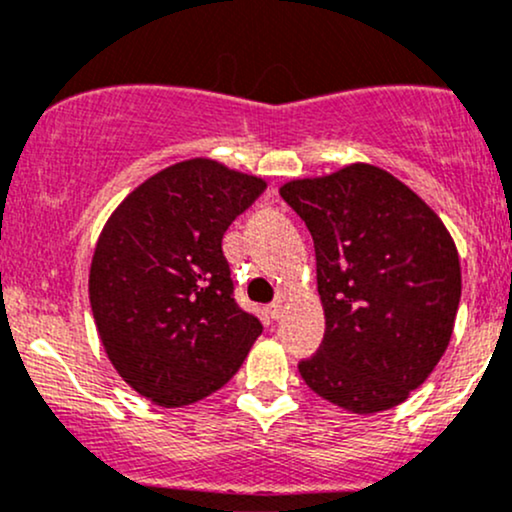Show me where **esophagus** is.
Wrapping results in <instances>:
<instances>
[{
  "label": "esophagus",
  "instance_id": "34e87169",
  "mask_svg": "<svg viewBox=\"0 0 512 512\" xmlns=\"http://www.w3.org/2000/svg\"><path fill=\"white\" fill-rule=\"evenodd\" d=\"M269 315H272V320H281V317H284V301H281V298L269 305Z\"/></svg>",
  "mask_w": 512,
  "mask_h": 512
}]
</instances>
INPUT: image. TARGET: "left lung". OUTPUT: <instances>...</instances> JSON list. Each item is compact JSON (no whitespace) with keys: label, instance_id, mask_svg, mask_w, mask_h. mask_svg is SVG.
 Returning a JSON list of instances; mask_svg holds the SVG:
<instances>
[{"label":"left lung","instance_id":"1","mask_svg":"<svg viewBox=\"0 0 512 512\" xmlns=\"http://www.w3.org/2000/svg\"><path fill=\"white\" fill-rule=\"evenodd\" d=\"M315 243L325 339L298 363L310 390L351 414L411 395L448 349L460 255L440 216L370 163L279 187Z\"/></svg>","mask_w":512,"mask_h":512}]
</instances>
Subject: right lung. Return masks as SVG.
<instances>
[{"label": "right lung", "instance_id": "1", "mask_svg": "<svg viewBox=\"0 0 512 512\" xmlns=\"http://www.w3.org/2000/svg\"><path fill=\"white\" fill-rule=\"evenodd\" d=\"M264 190L257 175L187 158L134 187L105 221L88 272L93 320L120 378L158 407L221 390L262 334L233 301L221 238Z\"/></svg>", "mask_w": 512, "mask_h": 512}]
</instances>
